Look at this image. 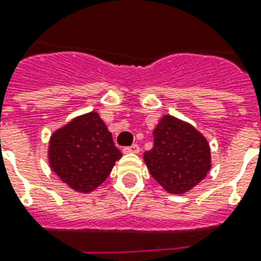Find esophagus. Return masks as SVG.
<instances>
[{
  "label": "esophagus",
  "instance_id": "obj_1",
  "mask_svg": "<svg viewBox=\"0 0 261 261\" xmlns=\"http://www.w3.org/2000/svg\"><path fill=\"white\" fill-rule=\"evenodd\" d=\"M123 152H124V153H138V152H140V146L137 145V144H134V145L131 146H125L124 149H123Z\"/></svg>",
  "mask_w": 261,
  "mask_h": 261
}]
</instances>
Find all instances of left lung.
Segmentation results:
<instances>
[{"label":"left lung","mask_w":261,"mask_h":261,"mask_svg":"<svg viewBox=\"0 0 261 261\" xmlns=\"http://www.w3.org/2000/svg\"><path fill=\"white\" fill-rule=\"evenodd\" d=\"M152 177L169 194H184L209 173L210 148L199 131L173 116H163L153 130V148L144 153Z\"/></svg>","instance_id":"obj_1"}]
</instances>
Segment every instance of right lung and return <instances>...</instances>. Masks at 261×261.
<instances>
[{
    "label": "right lung",
    "mask_w": 261,
    "mask_h": 261,
    "mask_svg": "<svg viewBox=\"0 0 261 261\" xmlns=\"http://www.w3.org/2000/svg\"><path fill=\"white\" fill-rule=\"evenodd\" d=\"M121 152L95 112L79 116L57 130L48 159L54 173L79 192H91L108 178Z\"/></svg>",
    "instance_id": "1"
}]
</instances>
